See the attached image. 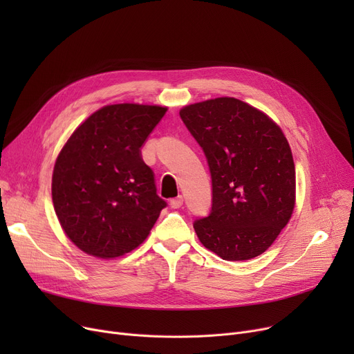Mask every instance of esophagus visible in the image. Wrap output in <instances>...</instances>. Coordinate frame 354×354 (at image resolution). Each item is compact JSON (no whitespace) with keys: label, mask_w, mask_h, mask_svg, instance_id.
<instances>
[{"label":"esophagus","mask_w":354,"mask_h":354,"mask_svg":"<svg viewBox=\"0 0 354 354\" xmlns=\"http://www.w3.org/2000/svg\"><path fill=\"white\" fill-rule=\"evenodd\" d=\"M183 205V196H176V198H174L172 201H171V208H174V209H178V208H180Z\"/></svg>","instance_id":"obj_1"}]
</instances>
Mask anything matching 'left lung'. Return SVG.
<instances>
[{
	"label": "left lung",
	"mask_w": 354,
	"mask_h": 354,
	"mask_svg": "<svg viewBox=\"0 0 354 354\" xmlns=\"http://www.w3.org/2000/svg\"><path fill=\"white\" fill-rule=\"evenodd\" d=\"M179 116L212 179L209 215L194 222L199 241L227 261L263 254L287 225L295 201L294 160L281 129L234 97L189 104Z\"/></svg>",
	"instance_id": "8db88e82"
}]
</instances>
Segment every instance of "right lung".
<instances>
[{
  "label": "right lung",
  "instance_id": "1",
  "mask_svg": "<svg viewBox=\"0 0 354 354\" xmlns=\"http://www.w3.org/2000/svg\"><path fill=\"white\" fill-rule=\"evenodd\" d=\"M166 107L111 104L70 136L55 160L53 203L66 235L82 251L115 258L139 247L167 205L142 146Z\"/></svg>",
  "mask_w": 354,
  "mask_h": 354
}]
</instances>
